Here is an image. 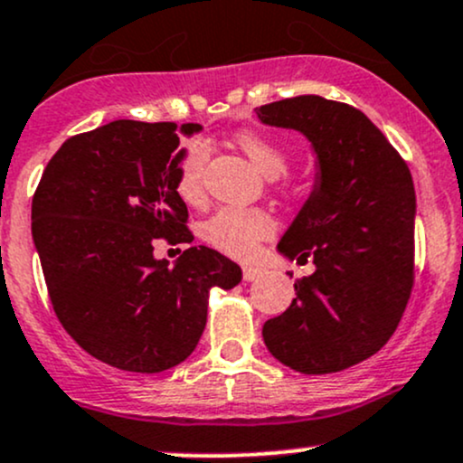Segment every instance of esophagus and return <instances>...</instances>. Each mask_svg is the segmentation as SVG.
<instances>
[{
	"instance_id": "esophagus-1",
	"label": "esophagus",
	"mask_w": 463,
	"mask_h": 463,
	"mask_svg": "<svg viewBox=\"0 0 463 463\" xmlns=\"http://www.w3.org/2000/svg\"><path fill=\"white\" fill-rule=\"evenodd\" d=\"M260 273L262 271L256 267H242V279H245V282H253V279H258Z\"/></svg>"
}]
</instances>
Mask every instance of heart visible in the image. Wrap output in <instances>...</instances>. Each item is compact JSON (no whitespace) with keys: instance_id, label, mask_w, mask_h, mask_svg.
I'll return each mask as SVG.
<instances>
[{"instance_id":"1","label":"heart","mask_w":463,"mask_h":463,"mask_svg":"<svg viewBox=\"0 0 463 463\" xmlns=\"http://www.w3.org/2000/svg\"><path fill=\"white\" fill-rule=\"evenodd\" d=\"M233 144L251 159L262 175H284L288 168V155L279 144L253 131L233 135ZM210 142L203 137H190L181 144L175 162V188L185 203H196L203 196V175L210 159ZM275 221L260 207H221L201 227L205 242L232 258H251L258 245L273 236Z\"/></svg>"}]
</instances>
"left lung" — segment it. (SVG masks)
<instances>
[{
	"label": "left lung",
	"instance_id": "left-lung-1",
	"mask_svg": "<svg viewBox=\"0 0 463 463\" xmlns=\"http://www.w3.org/2000/svg\"><path fill=\"white\" fill-rule=\"evenodd\" d=\"M260 122L304 133L317 153L315 188L279 253L315 262L298 298L264 324L269 352L290 370L332 373L392 339L413 288L415 190L407 162L345 102L298 96L256 109Z\"/></svg>",
	"mask_w": 463,
	"mask_h": 463
}]
</instances>
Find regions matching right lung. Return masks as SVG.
<instances>
[{"instance_id":"right-lung-1","label":"right lung","mask_w":463,"mask_h":463,"mask_svg":"<svg viewBox=\"0 0 463 463\" xmlns=\"http://www.w3.org/2000/svg\"><path fill=\"white\" fill-rule=\"evenodd\" d=\"M179 131L199 124L116 119L70 137L33 199V238L67 335L124 372L157 373L185 361L207 321L210 288L242 279L236 262L190 247L175 267L155 241L192 242L175 188Z\"/></svg>"}]
</instances>
